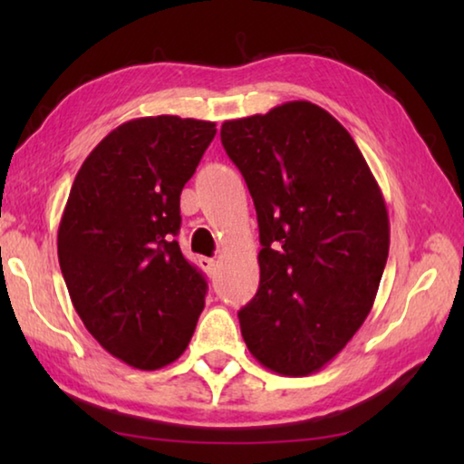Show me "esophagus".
<instances>
[{
    "instance_id": "esophagus-1",
    "label": "esophagus",
    "mask_w": 464,
    "mask_h": 464,
    "mask_svg": "<svg viewBox=\"0 0 464 464\" xmlns=\"http://www.w3.org/2000/svg\"><path fill=\"white\" fill-rule=\"evenodd\" d=\"M200 266L207 272H213L215 266H217V260H215V257H200Z\"/></svg>"
}]
</instances>
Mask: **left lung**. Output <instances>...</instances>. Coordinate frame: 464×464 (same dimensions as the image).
<instances>
[{
    "instance_id": "1",
    "label": "left lung",
    "mask_w": 464,
    "mask_h": 464,
    "mask_svg": "<svg viewBox=\"0 0 464 464\" xmlns=\"http://www.w3.org/2000/svg\"><path fill=\"white\" fill-rule=\"evenodd\" d=\"M221 143L246 178L260 227V288L239 315L257 362L307 376L364 324L389 256V215L354 139L296 100L227 121Z\"/></svg>"
}]
</instances>
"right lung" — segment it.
<instances>
[{"label": "right lung", "instance_id": "1", "mask_svg": "<svg viewBox=\"0 0 464 464\" xmlns=\"http://www.w3.org/2000/svg\"><path fill=\"white\" fill-rule=\"evenodd\" d=\"M217 124L145 116L121 124L85 157L59 225V266L100 345L155 371L182 356L207 280L182 256L179 194Z\"/></svg>", "mask_w": 464, "mask_h": 464}]
</instances>
